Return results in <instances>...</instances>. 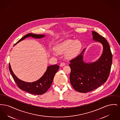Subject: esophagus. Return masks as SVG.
Segmentation results:
<instances>
[{"label": "esophagus", "mask_w": 120, "mask_h": 120, "mask_svg": "<svg viewBox=\"0 0 120 120\" xmlns=\"http://www.w3.org/2000/svg\"><path fill=\"white\" fill-rule=\"evenodd\" d=\"M66 65V63H61L60 64V66L61 67H63Z\"/></svg>", "instance_id": "1"}]
</instances>
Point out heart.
I'll return each instance as SVG.
<instances>
[{
  "label": "heart",
  "mask_w": 120,
  "mask_h": 120,
  "mask_svg": "<svg viewBox=\"0 0 120 120\" xmlns=\"http://www.w3.org/2000/svg\"><path fill=\"white\" fill-rule=\"evenodd\" d=\"M81 47V44L79 40H66L57 45L55 47V50L57 53H66V57L69 59L73 58L76 56Z\"/></svg>",
  "instance_id": "1"
}]
</instances>
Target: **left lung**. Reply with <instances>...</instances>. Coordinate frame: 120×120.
Returning a JSON list of instances; mask_svg holds the SVG:
<instances>
[{
  "label": "left lung",
  "mask_w": 120,
  "mask_h": 120,
  "mask_svg": "<svg viewBox=\"0 0 120 120\" xmlns=\"http://www.w3.org/2000/svg\"><path fill=\"white\" fill-rule=\"evenodd\" d=\"M93 40L101 43L103 46L102 55L97 61L85 63L83 53L85 49L70 61V81L75 90L80 93L92 91L107 80L110 72L112 55L109 43L102 36L92 31Z\"/></svg>",
  "instance_id": "obj_1"
}]
</instances>
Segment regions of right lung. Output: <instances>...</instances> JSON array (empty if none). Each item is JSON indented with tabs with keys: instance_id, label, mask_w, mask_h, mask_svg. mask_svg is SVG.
I'll return each mask as SVG.
<instances>
[{
	"instance_id": "right-lung-1",
	"label": "right lung",
	"mask_w": 120,
	"mask_h": 120,
	"mask_svg": "<svg viewBox=\"0 0 120 120\" xmlns=\"http://www.w3.org/2000/svg\"><path fill=\"white\" fill-rule=\"evenodd\" d=\"M45 36L44 34H36L29 33L25 35L14 45L17 44L21 41L24 40L27 37H32L36 39H40ZM59 68V67L57 65H53L48 67L45 72L39 79L33 82H26L19 79L13 72L10 63L9 64V69L14 80L19 88L30 94L41 95L45 94L48 91L51 86L53 78Z\"/></svg>"
}]
</instances>
